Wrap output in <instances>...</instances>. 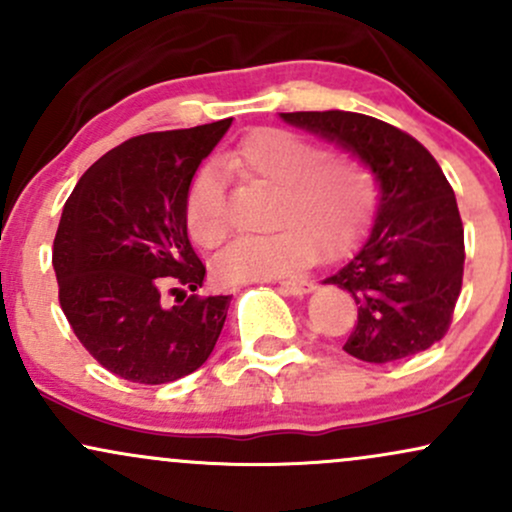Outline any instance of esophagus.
<instances>
[{"label": "esophagus", "instance_id": "34e87169", "mask_svg": "<svg viewBox=\"0 0 512 512\" xmlns=\"http://www.w3.org/2000/svg\"><path fill=\"white\" fill-rule=\"evenodd\" d=\"M281 289L291 293V296H308V293L313 291V284L303 279H289V281H281Z\"/></svg>", "mask_w": 512, "mask_h": 512}]
</instances>
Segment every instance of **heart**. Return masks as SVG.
I'll list each match as a JSON object with an SVG mask.
<instances>
[{
  "label": "heart",
  "mask_w": 512,
  "mask_h": 512,
  "mask_svg": "<svg viewBox=\"0 0 512 512\" xmlns=\"http://www.w3.org/2000/svg\"><path fill=\"white\" fill-rule=\"evenodd\" d=\"M233 166L279 187L274 223L264 236H245L216 257L214 274L223 284H248L296 272L315 250L344 248L373 209L375 187L366 168L286 132L260 129L233 151ZM192 240L216 248L226 236V209L214 168H202L185 199Z\"/></svg>",
  "instance_id": "1"
}]
</instances>
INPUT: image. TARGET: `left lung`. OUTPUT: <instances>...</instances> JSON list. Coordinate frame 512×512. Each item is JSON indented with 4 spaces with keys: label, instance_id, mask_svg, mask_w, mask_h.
<instances>
[{
    "label": "left lung",
    "instance_id": "obj_1",
    "mask_svg": "<svg viewBox=\"0 0 512 512\" xmlns=\"http://www.w3.org/2000/svg\"><path fill=\"white\" fill-rule=\"evenodd\" d=\"M279 117L344 149L378 182L373 226L322 281L349 291L358 305L346 354L390 363L440 342L462 289L464 228L436 158L407 132L361 113Z\"/></svg>",
    "mask_w": 512,
    "mask_h": 512
}]
</instances>
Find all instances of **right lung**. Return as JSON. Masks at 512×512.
<instances>
[{
    "mask_svg": "<svg viewBox=\"0 0 512 512\" xmlns=\"http://www.w3.org/2000/svg\"><path fill=\"white\" fill-rule=\"evenodd\" d=\"M233 117L149 132L98 158L76 182L52 245L60 305L86 351L129 383L190 375L214 351L231 296L199 298L207 269L187 238L185 199ZM183 298L166 306L162 286Z\"/></svg>",
    "mask_w": 512,
    "mask_h": 512,
    "instance_id": "obj_1",
    "label": "right lung"
}]
</instances>
